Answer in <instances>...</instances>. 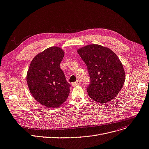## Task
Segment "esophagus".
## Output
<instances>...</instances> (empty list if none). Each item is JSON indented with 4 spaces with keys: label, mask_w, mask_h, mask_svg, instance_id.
Instances as JSON below:
<instances>
[{
    "label": "esophagus",
    "mask_w": 149,
    "mask_h": 149,
    "mask_svg": "<svg viewBox=\"0 0 149 149\" xmlns=\"http://www.w3.org/2000/svg\"><path fill=\"white\" fill-rule=\"evenodd\" d=\"M80 81L79 80H77V81L72 83V86H77V85H80Z\"/></svg>",
    "instance_id": "34e87169"
}]
</instances>
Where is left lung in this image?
<instances>
[{
	"instance_id": "8db88e82",
	"label": "left lung",
	"mask_w": 149,
	"mask_h": 149,
	"mask_svg": "<svg viewBox=\"0 0 149 149\" xmlns=\"http://www.w3.org/2000/svg\"><path fill=\"white\" fill-rule=\"evenodd\" d=\"M86 64L91 82L87 88L90 98L99 103L112 100L125 82V71L116 54L108 47L89 44L77 50Z\"/></svg>"
}]
</instances>
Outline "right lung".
I'll list each match as a JSON object with an SVG mask.
<instances>
[{
  "instance_id": "1",
  "label": "right lung",
  "mask_w": 149,
  "mask_h": 149,
  "mask_svg": "<svg viewBox=\"0 0 149 149\" xmlns=\"http://www.w3.org/2000/svg\"><path fill=\"white\" fill-rule=\"evenodd\" d=\"M64 55L60 47H50L32 60L27 74V82L33 98L47 108L59 107L70 93V84L60 67Z\"/></svg>"
}]
</instances>
